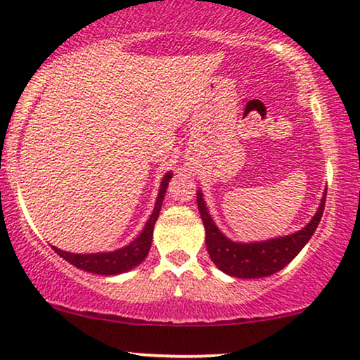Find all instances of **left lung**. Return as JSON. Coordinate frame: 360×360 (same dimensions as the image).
Segmentation results:
<instances>
[{
	"label": "left lung",
	"mask_w": 360,
	"mask_h": 360,
	"mask_svg": "<svg viewBox=\"0 0 360 360\" xmlns=\"http://www.w3.org/2000/svg\"><path fill=\"white\" fill-rule=\"evenodd\" d=\"M327 192V190H326ZM326 192L319 205L316 215L305 227L290 235L269 238L262 242H233L225 237L217 227L214 219L208 214L207 203L203 200L202 190L197 192L198 212H200L208 255L221 272L238 278H262L269 277L295 259V255L305 247L316 232L326 207Z\"/></svg>",
	"instance_id": "1"
}]
</instances>
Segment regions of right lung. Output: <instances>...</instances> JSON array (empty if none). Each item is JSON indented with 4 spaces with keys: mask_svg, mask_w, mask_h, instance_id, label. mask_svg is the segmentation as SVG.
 Wrapping results in <instances>:
<instances>
[{
    "mask_svg": "<svg viewBox=\"0 0 360 360\" xmlns=\"http://www.w3.org/2000/svg\"><path fill=\"white\" fill-rule=\"evenodd\" d=\"M170 179L172 172H167L165 176L160 181V190L152 215L146 220L141 233L135 238V240L128 243V245L113 252H96V254H72V252H65L58 247H53V250H55L60 257H63L66 262H70V264L75 265L77 269L85 270V272L98 275H118L135 269L136 265H140L141 262L146 259L150 247H152L155 221H157L160 215V208H162Z\"/></svg>",
    "mask_w": 360,
    "mask_h": 360,
    "instance_id": "right-lung-1",
    "label": "right lung"
}]
</instances>
